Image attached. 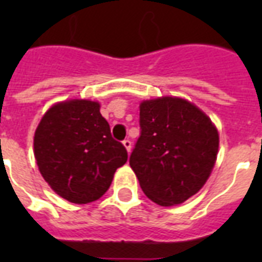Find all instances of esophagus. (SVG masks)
<instances>
[{"label": "esophagus", "instance_id": "1", "mask_svg": "<svg viewBox=\"0 0 262 262\" xmlns=\"http://www.w3.org/2000/svg\"><path fill=\"white\" fill-rule=\"evenodd\" d=\"M122 144H123V147L126 148V151H127V154H130V151H132V141L129 139H125L122 141Z\"/></svg>", "mask_w": 262, "mask_h": 262}]
</instances>
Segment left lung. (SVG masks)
I'll use <instances>...</instances> for the list:
<instances>
[{
  "label": "left lung",
  "mask_w": 262,
  "mask_h": 262,
  "mask_svg": "<svg viewBox=\"0 0 262 262\" xmlns=\"http://www.w3.org/2000/svg\"><path fill=\"white\" fill-rule=\"evenodd\" d=\"M140 129L129 163L148 199L171 207L195 194L219 149L211 119L185 99L163 96L140 104Z\"/></svg>",
  "instance_id": "1"
}]
</instances>
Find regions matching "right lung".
Masks as SVG:
<instances>
[{"mask_svg":"<svg viewBox=\"0 0 262 262\" xmlns=\"http://www.w3.org/2000/svg\"><path fill=\"white\" fill-rule=\"evenodd\" d=\"M99 110L98 102L84 99L57 103L35 130L39 171L57 194L71 203L100 199L115 170L127 160L126 148L113 139Z\"/></svg>","mask_w":262,"mask_h":262,"instance_id":"right-lung-1","label":"right lung"}]
</instances>
